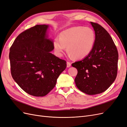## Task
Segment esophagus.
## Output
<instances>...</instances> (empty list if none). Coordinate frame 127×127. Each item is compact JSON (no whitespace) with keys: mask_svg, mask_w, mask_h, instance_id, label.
<instances>
[{"mask_svg":"<svg viewBox=\"0 0 127 127\" xmlns=\"http://www.w3.org/2000/svg\"><path fill=\"white\" fill-rule=\"evenodd\" d=\"M71 66V63L70 62H69V61H67V67H70Z\"/></svg>","mask_w":127,"mask_h":127,"instance_id":"1","label":"esophagus"}]
</instances>
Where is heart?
<instances>
[{
  "mask_svg": "<svg viewBox=\"0 0 127 127\" xmlns=\"http://www.w3.org/2000/svg\"><path fill=\"white\" fill-rule=\"evenodd\" d=\"M95 41L94 31L89 27H72L61 32L59 39L56 38L53 46L57 54L62 55L67 47L70 56L83 59L90 54Z\"/></svg>",
  "mask_w": 127,
  "mask_h": 127,
  "instance_id": "obj_1",
  "label": "heart"
}]
</instances>
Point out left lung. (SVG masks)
Wrapping results in <instances>:
<instances>
[{
	"label": "left lung",
	"mask_w": 127,
	"mask_h": 127,
	"mask_svg": "<svg viewBox=\"0 0 127 127\" xmlns=\"http://www.w3.org/2000/svg\"><path fill=\"white\" fill-rule=\"evenodd\" d=\"M95 41L91 53L84 59L72 64L77 68L76 85L88 95L100 94L114 82L117 76L118 52L109 33L96 23L91 22Z\"/></svg>",
	"instance_id": "left-lung-1"
}]
</instances>
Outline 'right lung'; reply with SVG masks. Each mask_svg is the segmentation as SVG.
<instances>
[{
	"instance_id": "right-lung-1",
	"label": "right lung",
	"mask_w": 127,
	"mask_h": 127,
	"mask_svg": "<svg viewBox=\"0 0 127 127\" xmlns=\"http://www.w3.org/2000/svg\"><path fill=\"white\" fill-rule=\"evenodd\" d=\"M48 25H36L17 36L10 48L12 77L26 93L44 96L55 87L67 67L66 61L52 54L53 41L48 39Z\"/></svg>"
}]
</instances>
